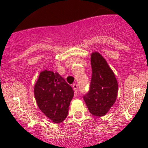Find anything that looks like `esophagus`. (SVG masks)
<instances>
[{"label":"esophagus","mask_w":148,"mask_h":148,"mask_svg":"<svg viewBox=\"0 0 148 148\" xmlns=\"http://www.w3.org/2000/svg\"><path fill=\"white\" fill-rule=\"evenodd\" d=\"M73 90H74V91H75V93L77 94V92H78V84L75 83L73 84Z\"/></svg>","instance_id":"1"}]
</instances>
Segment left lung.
<instances>
[{
	"label": "left lung",
	"mask_w": 148,
	"mask_h": 148,
	"mask_svg": "<svg viewBox=\"0 0 148 148\" xmlns=\"http://www.w3.org/2000/svg\"><path fill=\"white\" fill-rule=\"evenodd\" d=\"M92 77L89 91L84 95L89 111L103 116L113 105L118 93V83L106 60L99 53L91 55Z\"/></svg>",
	"instance_id": "left-lung-1"
}]
</instances>
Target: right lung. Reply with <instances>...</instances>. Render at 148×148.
Wrapping results in <instances>:
<instances>
[{"instance_id":"add662e5","label":"right lung","mask_w":148,"mask_h":148,"mask_svg":"<svg viewBox=\"0 0 148 148\" xmlns=\"http://www.w3.org/2000/svg\"><path fill=\"white\" fill-rule=\"evenodd\" d=\"M34 94L39 109L53 122L60 123L66 118L74 91L58 73L41 72Z\"/></svg>"}]
</instances>
